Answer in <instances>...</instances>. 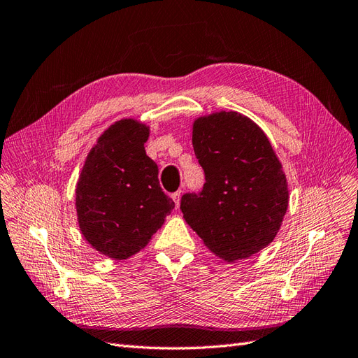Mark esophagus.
Instances as JSON below:
<instances>
[{
	"instance_id": "34e87169",
	"label": "esophagus",
	"mask_w": 358,
	"mask_h": 358,
	"mask_svg": "<svg viewBox=\"0 0 358 358\" xmlns=\"http://www.w3.org/2000/svg\"><path fill=\"white\" fill-rule=\"evenodd\" d=\"M172 199H173V202H176V207L178 208L180 207V201H181V190L172 193Z\"/></svg>"
}]
</instances>
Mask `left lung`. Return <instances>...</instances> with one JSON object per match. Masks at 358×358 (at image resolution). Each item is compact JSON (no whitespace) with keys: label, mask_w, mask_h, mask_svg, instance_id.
Wrapping results in <instances>:
<instances>
[{"label":"left lung","mask_w":358,"mask_h":358,"mask_svg":"<svg viewBox=\"0 0 358 358\" xmlns=\"http://www.w3.org/2000/svg\"><path fill=\"white\" fill-rule=\"evenodd\" d=\"M192 144L206 185L181 198L189 227L227 262L267 248L282 227L289 189L264 130L240 112L219 110L193 121Z\"/></svg>","instance_id":"left-lung-1"}]
</instances>
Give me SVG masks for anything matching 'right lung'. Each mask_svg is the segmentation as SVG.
I'll return each mask as SVG.
<instances>
[{
	"mask_svg": "<svg viewBox=\"0 0 358 358\" xmlns=\"http://www.w3.org/2000/svg\"><path fill=\"white\" fill-rule=\"evenodd\" d=\"M150 126L135 118L110 124L90 150L76 185V216L91 248L112 259L144 249L176 207L145 152Z\"/></svg>",
	"mask_w": 358,
	"mask_h": 358,
	"instance_id": "add662e5",
	"label": "right lung"
}]
</instances>
